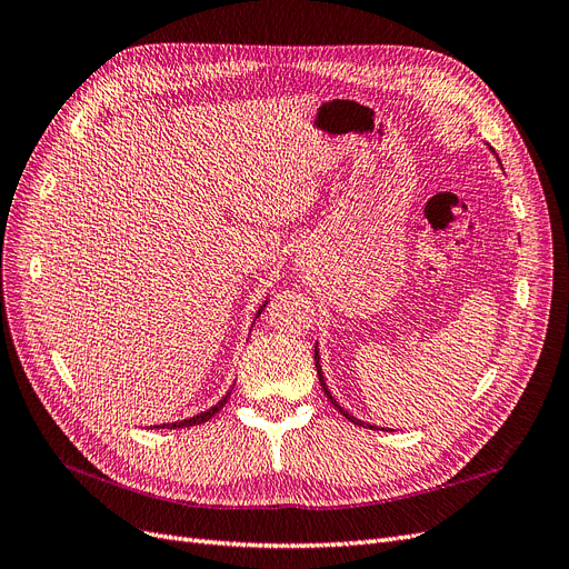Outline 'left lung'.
Wrapping results in <instances>:
<instances>
[{
    "label": "left lung",
    "mask_w": 569,
    "mask_h": 569,
    "mask_svg": "<svg viewBox=\"0 0 569 569\" xmlns=\"http://www.w3.org/2000/svg\"><path fill=\"white\" fill-rule=\"evenodd\" d=\"M495 152V150H492ZM501 166V163H499ZM321 356H319V347H313V363H317V372H319V382H321V387H323V393L328 396V401L335 406V408H338L347 419H349V422H353V425H359V427H368V429H377V427H372V425H366V422H361V419H356L351 412H347L338 401H335V396L330 393V389H328V385H326V377H323V370H321Z\"/></svg>",
    "instance_id": "left-lung-1"
}]
</instances>
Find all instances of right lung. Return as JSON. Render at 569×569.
<instances>
[{"label": "right lung", "mask_w": 569, "mask_h": 569, "mask_svg": "<svg viewBox=\"0 0 569 569\" xmlns=\"http://www.w3.org/2000/svg\"><path fill=\"white\" fill-rule=\"evenodd\" d=\"M264 307H267V300L262 302V307L258 309V313H256V319L260 317V313L264 311ZM231 389H234V387H231ZM229 393L231 391H227L222 398H220V401L213 406V408H208V410H203V412H199V415H194V417H189V419H180V422H173V425H159L157 429H182V427H197V425H203V422H208V419L210 417H213L216 412H220L222 410V406L227 403V398H229Z\"/></svg>", "instance_id": "right-lung-1"}]
</instances>
